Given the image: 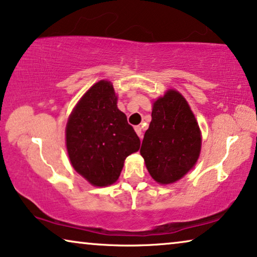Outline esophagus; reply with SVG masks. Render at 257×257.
<instances>
[{
  "instance_id": "esophagus-1",
  "label": "esophagus",
  "mask_w": 257,
  "mask_h": 257,
  "mask_svg": "<svg viewBox=\"0 0 257 257\" xmlns=\"http://www.w3.org/2000/svg\"><path fill=\"white\" fill-rule=\"evenodd\" d=\"M135 130H136L137 135H138L139 138L143 139V128H142V126H135Z\"/></svg>"
}]
</instances>
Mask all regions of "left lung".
Wrapping results in <instances>:
<instances>
[{
    "instance_id": "8db88e82",
    "label": "left lung",
    "mask_w": 257,
    "mask_h": 257,
    "mask_svg": "<svg viewBox=\"0 0 257 257\" xmlns=\"http://www.w3.org/2000/svg\"><path fill=\"white\" fill-rule=\"evenodd\" d=\"M200 151L201 132L187 100L177 90H168L153 103L140 149L147 171L159 184H173L192 170Z\"/></svg>"
}]
</instances>
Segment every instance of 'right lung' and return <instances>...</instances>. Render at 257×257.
<instances>
[{"label":"right lung","mask_w":257,"mask_h":257,"mask_svg":"<svg viewBox=\"0 0 257 257\" xmlns=\"http://www.w3.org/2000/svg\"><path fill=\"white\" fill-rule=\"evenodd\" d=\"M117 99L111 82L99 80L80 98L65 128L72 167L98 187L117 181L126 158L140 147Z\"/></svg>","instance_id":"add662e5"}]
</instances>
